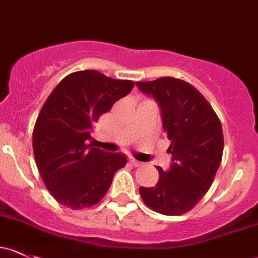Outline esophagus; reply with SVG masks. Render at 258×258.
Listing matches in <instances>:
<instances>
[{
  "mask_svg": "<svg viewBox=\"0 0 258 258\" xmlns=\"http://www.w3.org/2000/svg\"><path fill=\"white\" fill-rule=\"evenodd\" d=\"M128 161H130V163H131L132 165H134V167H141V165H143L145 163H143V162H140V161H137L136 158H135V157H128Z\"/></svg>",
  "mask_w": 258,
  "mask_h": 258,
  "instance_id": "esophagus-1",
  "label": "esophagus"
}]
</instances>
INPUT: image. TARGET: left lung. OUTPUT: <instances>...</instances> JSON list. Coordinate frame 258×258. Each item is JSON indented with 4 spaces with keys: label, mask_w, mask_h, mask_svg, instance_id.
<instances>
[{
    "label": "left lung",
    "mask_w": 258,
    "mask_h": 258,
    "mask_svg": "<svg viewBox=\"0 0 258 258\" xmlns=\"http://www.w3.org/2000/svg\"><path fill=\"white\" fill-rule=\"evenodd\" d=\"M136 84L161 106L173 161L167 172L157 167L158 183L151 188L141 186V198L157 213L181 215L208 193L221 163L224 135L220 118L208 100L186 81L163 77Z\"/></svg>",
    "instance_id": "left-lung-1"
}]
</instances>
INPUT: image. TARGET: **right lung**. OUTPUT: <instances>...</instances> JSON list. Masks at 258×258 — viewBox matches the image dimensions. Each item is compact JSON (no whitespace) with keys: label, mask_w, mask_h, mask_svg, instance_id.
Segmentation results:
<instances>
[{"label":"right lung","mask_w":258,"mask_h":258,"mask_svg":"<svg viewBox=\"0 0 258 258\" xmlns=\"http://www.w3.org/2000/svg\"><path fill=\"white\" fill-rule=\"evenodd\" d=\"M134 86L132 80L81 70L67 75L45 100L33 128V152L43 183L59 204L74 210L97 204L126 165L124 154L89 141L95 122Z\"/></svg>","instance_id":"1"}]
</instances>
